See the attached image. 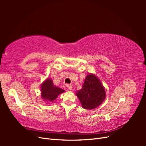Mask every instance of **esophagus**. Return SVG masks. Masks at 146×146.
<instances>
[{
    "label": "esophagus",
    "instance_id": "esophagus-1",
    "mask_svg": "<svg viewBox=\"0 0 146 146\" xmlns=\"http://www.w3.org/2000/svg\"><path fill=\"white\" fill-rule=\"evenodd\" d=\"M66 87L68 88V90H72V85H71V84H66Z\"/></svg>",
    "mask_w": 146,
    "mask_h": 146
}]
</instances>
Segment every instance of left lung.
Instances as JSON below:
<instances>
[{"label":"left lung","instance_id":"8db88e82","mask_svg":"<svg viewBox=\"0 0 146 146\" xmlns=\"http://www.w3.org/2000/svg\"><path fill=\"white\" fill-rule=\"evenodd\" d=\"M77 96L83 108L91 110L98 107L105 98V91L99 79L94 74L86 76L82 88Z\"/></svg>","mask_w":146,"mask_h":146}]
</instances>
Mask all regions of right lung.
<instances>
[{
  "label": "right lung",
  "instance_id": "right-lung-1",
  "mask_svg": "<svg viewBox=\"0 0 146 146\" xmlns=\"http://www.w3.org/2000/svg\"><path fill=\"white\" fill-rule=\"evenodd\" d=\"M63 92H64L63 90L53 85V82L50 79H47L41 86V96L42 99L49 102L54 101L60 94Z\"/></svg>",
  "mask_w": 146,
  "mask_h": 146
}]
</instances>
